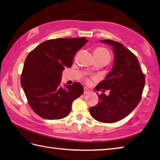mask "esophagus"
I'll list each match as a JSON object with an SVG mask.
<instances>
[{
    "label": "esophagus",
    "mask_w": 160,
    "mask_h": 160,
    "mask_svg": "<svg viewBox=\"0 0 160 160\" xmlns=\"http://www.w3.org/2000/svg\"><path fill=\"white\" fill-rule=\"evenodd\" d=\"M90 90L88 88H86V87H85L84 88V91H83V94H88V93H89L90 92Z\"/></svg>",
    "instance_id": "34e87169"
}]
</instances>
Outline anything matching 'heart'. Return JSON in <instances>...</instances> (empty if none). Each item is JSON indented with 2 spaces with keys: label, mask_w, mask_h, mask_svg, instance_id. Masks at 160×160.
<instances>
[{
  "label": "heart",
  "mask_w": 160,
  "mask_h": 160,
  "mask_svg": "<svg viewBox=\"0 0 160 160\" xmlns=\"http://www.w3.org/2000/svg\"><path fill=\"white\" fill-rule=\"evenodd\" d=\"M94 55H95L97 57L102 58H106V59L110 60V55L109 52L106 50V48H102V47H99L97 48L95 50H94Z\"/></svg>",
  "instance_id": "1"
}]
</instances>
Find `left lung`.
Listing matches in <instances>:
<instances>
[{
  "mask_svg": "<svg viewBox=\"0 0 160 160\" xmlns=\"http://www.w3.org/2000/svg\"><path fill=\"white\" fill-rule=\"evenodd\" d=\"M101 42L112 45L115 56L112 71L94 89L110 90V94H99V102L90 108V112L97 121L114 123L128 116L138 105L144 88L145 76L138 58L123 44L110 39Z\"/></svg>",
  "mask_w": 160,
  "mask_h": 160,
  "instance_id": "1",
  "label": "left lung"
}]
</instances>
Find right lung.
Listing matches in <instances>:
<instances>
[{"mask_svg":"<svg viewBox=\"0 0 160 160\" xmlns=\"http://www.w3.org/2000/svg\"><path fill=\"white\" fill-rule=\"evenodd\" d=\"M86 38L50 39L39 44L26 57L21 84L29 105L46 119H60L69 115L72 103L83 92L79 82L60 86L62 71L70 68Z\"/></svg>","mask_w":160,"mask_h":160,"instance_id":"add662e5","label":"right lung"}]
</instances>
